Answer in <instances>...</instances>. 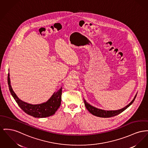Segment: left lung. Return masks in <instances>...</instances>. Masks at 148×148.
I'll return each instance as SVG.
<instances>
[{
	"label": "left lung",
	"mask_w": 148,
	"mask_h": 148,
	"mask_svg": "<svg viewBox=\"0 0 148 148\" xmlns=\"http://www.w3.org/2000/svg\"><path fill=\"white\" fill-rule=\"evenodd\" d=\"M136 94L135 96L134 97V99L132 100V101L129 104H127L126 106H125V107L122 108L121 109L118 110H112V111H107V110H101V109H99L97 108L96 107H95L92 106H91L90 104H89L88 102H86V101L84 99V104L86 107V108L88 110V111L90 113H92L93 115H95L97 117H104V118H108V117H111L113 116H115L116 115H118L119 114L121 113L123 111H124L126 108H127L131 104H132L136 97Z\"/></svg>",
	"instance_id": "left-lung-1"
}]
</instances>
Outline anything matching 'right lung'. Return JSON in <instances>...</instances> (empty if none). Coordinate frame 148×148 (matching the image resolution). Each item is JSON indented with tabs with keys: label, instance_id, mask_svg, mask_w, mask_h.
Segmentation results:
<instances>
[{
	"label": "right lung",
	"instance_id": "obj_1",
	"mask_svg": "<svg viewBox=\"0 0 148 148\" xmlns=\"http://www.w3.org/2000/svg\"><path fill=\"white\" fill-rule=\"evenodd\" d=\"M8 84L10 92L20 108L27 114L37 118H44L54 114L61 104L62 87L54 92L50 98L46 102L38 104H29L22 101L13 90L10 85L9 73L8 75Z\"/></svg>",
	"mask_w": 148,
	"mask_h": 148
}]
</instances>
